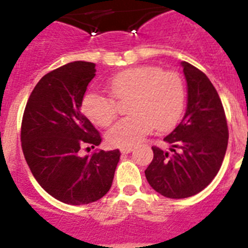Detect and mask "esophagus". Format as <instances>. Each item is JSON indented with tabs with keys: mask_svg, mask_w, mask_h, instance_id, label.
Returning <instances> with one entry per match:
<instances>
[{
	"mask_svg": "<svg viewBox=\"0 0 248 248\" xmlns=\"http://www.w3.org/2000/svg\"><path fill=\"white\" fill-rule=\"evenodd\" d=\"M133 150H134V148H133V146H126V148L120 149V151H122L123 154H129V153H131Z\"/></svg>",
	"mask_w": 248,
	"mask_h": 248,
	"instance_id": "1",
	"label": "esophagus"
}]
</instances>
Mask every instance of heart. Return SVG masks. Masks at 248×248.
Here are the masks:
<instances>
[{
  "mask_svg": "<svg viewBox=\"0 0 248 248\" xmlns=\"http://www.w3.org/2000/svg\"><path fill=\"white\" fill-rule=\"evenodd\" d=\"M107 89L118 102L130 98L131 115L119 120L107 134L109 143L120 148L137 145L155 128L166 130L174 126L185 107V84L180 74L155 65L119 72L107 82ZM82 110L100 126H108L118 113L115 102L97 92L84 94Z\"/></svg>",
  "mask_w": 248,
  "mask_h": 248,
  "instance_id": "obj_1",
  "label": "heart"
}]
</instances>
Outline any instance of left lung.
<instances>
[{"mask_svg": "<svg viewBox=\"0 0 248 248\" xmlns=\"http://www.w3.org/2000/svg\"><path fill=\"white\" fill-rule=\"evenodd\" d=\"M187 83V105L179 125L164 138L170 151L153 146L145 170L148 183L169 199H185L202 191L217 175L229 141L226 115L217 92L205 73L181 62Z\"/></svg>", "mask_w": 248, "mask_h": 248, "instance_id": "obj_1", "label": "left lung"}]
</instances>
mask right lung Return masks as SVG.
<instances>
[{
  "mask_svg": "<svg viewBox=\"0 0 248 248\" xmlns=\"http://www.w3.org/2000/svg\"><path fill=\"white\" fill-rule=\"evenodd\" d=\"M95 72L94 63L77 61L47 73L31 93L22 119V150L34 179L50 196L69 205L102 199L119 163L118 149L79 154L102 141L80 110Z\"/></svg>",
  "mask_w": 248,
  "mask_h": 248,
  "instance_id": "1",
  "label": "right lung"
}]
</instances>
